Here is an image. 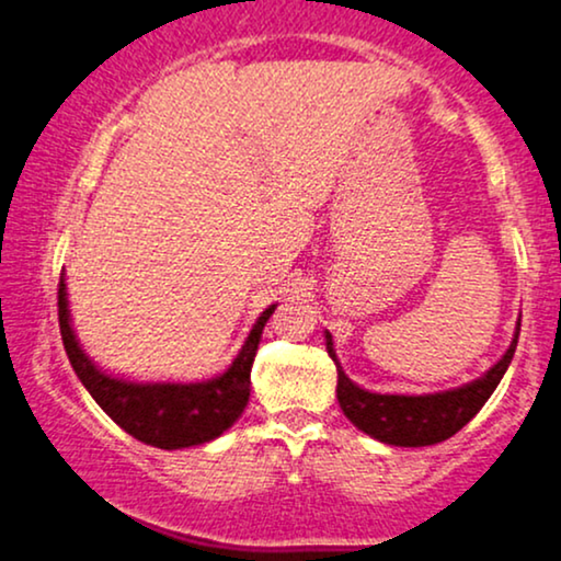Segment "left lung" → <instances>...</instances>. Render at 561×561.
<instances>
[{"instance_id":"left-lung-1","label":"left lung","mask_w":561,"mask_h":561,"mask_svg":"<svg viewBox=\"0 0 561 561\" xmlns=\"http://www.w3.org/2000/svg\"><path fill=\"white\" fill-rule=\"evenodd\" d=\"M327 334L329 357L336 366V400H340L342 413L363 434L391 444V447H431V444L455 436L494 394L496 383L507 374L512 355H515L519 323L515 327V336H512L507 353L499 357L483 376L462 383V387L434 391V394H381V391L357 387L353 379H347L340 360H336L332 334Z\"/></svg>"}]
</instances>
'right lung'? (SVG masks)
Masks as SVG:
<instances>
[{
  "mask_svg": "<svg viewBox=\"0 0 561 561\" xmlns=\"http://www.w3.org/2000/svg\"><path fill=\"white\" fill-rule=\"evenodd\" d=\"M276 306L253 323L245 345L225 374L206 381H130L101 370L80 347L70 321L67 285L59 279V332L70 366L99 408L138 442L159 449H185L221 436L245 410L251 397V366L263 327Z\"/></svg>",
  "mask_w": 561,
  "mask_h": 561,
  "instance_id": "obj_1",
  "label": "right lung"
}]
</instances>
